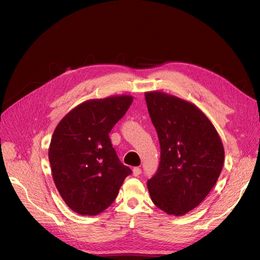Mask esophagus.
Here are the masks:
<instances>
[{
    "label": "esophagus",
    "instance_id": "34e87169",
    "mask_svg": "<svg viewBox=\"0 0 260 260\" xmlns=\"http://www.w3.org/2000/svg\"><path fill=\"white\" fill-rule=\"evenodd\" d=\"M141 172H142V170H141V168H139V167H135V168L132 169V174H133V176H135V177L140 176Z\"/></svg>",
    "mask_w": 260,
    "mask_h": 260
}]
</instances>
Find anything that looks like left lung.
I'll return each instance as SVG.
<instances>
[{
    "label": "left lung",
    "instance_id": "8db88e82",
    "mask_svg": "<svg viewBox=\"0 0 260 260\" xmlns=\"http://www.w3.org/2000/svg\"><path fill=\"white\" fill-rule=\"evenodd\" d=\"M160 144V162L147 181L155 205L183 216L205 200L223 167L224 148L216 128L201 109L162 91L145 92Z\"/></svg>",
    "mask_w": 260,
    "mask_h": 260
}]
</instances>
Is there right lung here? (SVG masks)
Instances as JSON below:
<instances>
[{
  "label": "right lung",
  "mask_w": 260,
  "mask_h": 260,
  "mask_svg": "<svg viewBox=\"0 0 260 260\" xmlns=\"http://www.w3.org/2000/svg\"><path fill=\"white\" fill-rule=\"evenodd\" d=\"M133 98L85 101L58 122L49 147L52 177L73 211L96 216L112 205L131 169L120 162L108 133Z\"/></svg>",
  "instance_id": "add662e5"
}]
</instances>
